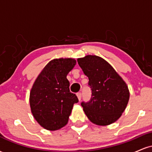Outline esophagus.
<instances>
[{"mask_svg":"<svg viewBox=\"0 0 152 152\" xmlns=\"http://www.w3.org/2000/svg\"><path fill=\"white\" fill-rule=\"evenodd\" d=\"M76 95H77V97H78V101H81V96H82V94H81V92H79V93H78L77 94H76Z\"/></svg>","mask_w":152,"mask_h":152,"instance_id":"1","label":"esophagus"}]
</instances>
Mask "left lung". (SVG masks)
Here are the masks:
<instances>
[{
    "label": "left lung",
    "instance_id": "8db88e82",
    "mask_svg": "<svg viewBox=\"0 0 152 152\" xmlns=\"http://www.w3.org/2000/svg\"><path fill=\"white\" fill-rule=\"evenodd\" d=\"M77 61L88 76L92 92L89 102L81 103L85 114L99 126L114 123L121 117L129 99L126 82L102 57L87 55Z\"/></svg>",
    "mask_w": 152,
    "mask_h": 152
}]
</instances>
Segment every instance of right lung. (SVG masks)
<instances>
[{
    "label": "right lung",
    "mask_w": 152,
    "mask_h": 152,
    "mask_svg": "<svg viewBox=\"0 0 152 152\" xmlns=\"http://www.w3.org/2000/svg\"><path fill=\"white\" fill-rule=\"evenodd\" d=\"M74 58H55L43 69L34 83L29 102L31 113L41 126L56 131L65 126L74 104L78 102L69 90L66 76L74 69Z\"/></svg>",
    "instance_id": "obj_1"
}]
</instances>
